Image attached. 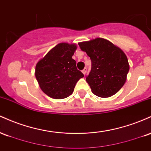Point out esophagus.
<instances>
[{
  "label": "esophagus",
  "mask_w": 151,
  "mask_h": 151,
  "mask_svg": "<svg viewBox=\"0 0 151 151\" xmlns=\"http://www.w3.org/2000/svg\"><path fill=\"white\" fill-rule=\"evenodd\" d=\"M86 70H87V69H86V67H85V68H84V70H82V73H83V74H84V75H85V74H86Z\"/></svg>",
  "instance_id": "esophagus-1"
}]
</instances>
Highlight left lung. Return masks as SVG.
Returning <instances> with one entry per match:
<instances>
[{
  "mask_svg": "<svg viewBox=\"0 0 151 151\" xmlns=\"http://www.w3.org/2000/svg\"><path fill=\"white\" fill-rule=\"evenodd\" d=\"M79 45L91 59V69L86 81L93 93L103 98L116 93L125 84L129 71L125 53L104 38L79 42Z\"/></svg>",
  "mask_w": 151,
  "mask_h": 151,
  "instance_id": "8db88e82",
  "label": "left lung"
}]
</instances>
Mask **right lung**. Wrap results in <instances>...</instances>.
<instances>
[{
  "mask_svg": "<svg viewBox=\"0 0 151 151\" xmlns=\"http://www.w3.org/2000/svg\"><path fill=\"white\" fill-rule=\"evenodd\" d=\"M75 44L62 42L50 50L35 67V77L45 93L55 99L68 97L76 84L84 77L72 59Z\"/></svg>",
  "mask_w": 151,
  "mask_h": 151,
  "instance_id": "add662e5",
  "label": "right lung"
}]
</instances>
